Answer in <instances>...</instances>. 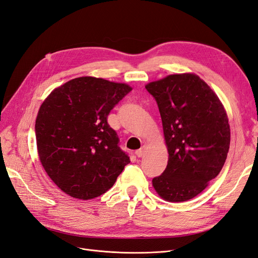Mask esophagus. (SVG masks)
Returning <instances> with one entry per match:
<instances>
[{
    "label": "esophagus",
    "mask_w": 258,
    "mask_h": 258,
    "mask_svg": "<svg viewBox=\"0 0 258 258\" xmlns=\"http://www.w3.org/2000/svg\"><path fill=\"white\" fill-rule=\"evenodd\" d=\"M145 149H146V146L145 145H143V146H142L140 149H138L137 150V152H136V155H137V157H142V156H143L144 155V153H145Z\"/></svg>",
    "instance_id": "obj_1"
}]
</instances>
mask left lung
I'll return each mask as SVG.
<instances>
[{"instance_id": "left-lung-1", "label": "left lung", "mask_w": 258, "mask_h": 258, "mask_svg": "<svg viewBox=\"0 0 258 258\" xmlns=\"http://www.w3.org/2000/svg\"><path fill=\"white\" fill-rule=\"evenodd\" d=\"M145 87L158 104L168 152L166 168L153 185L167 202L189 201L225 163L230 143L226 112L197 75H171Z\"/></svg>"}]
</instances>
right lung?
Segmentation results:
<instances>
[{"mask_svg": "<svg viewBox=\"0 0 258 258\" xmlns=\"http://www.w3.org/2000/svg\"><path fill=\"white\" fill-rule=\"evenodd\" d=\"M131 90L123 83L81 77L55 88L42 102L35 123L40 162L70 197H100L130 163L108 115Z\"/></svg>", "mask_w": 258, "mask_h": 258, "instance_id": "1", "label": "right lung"}]
</instances>
